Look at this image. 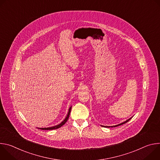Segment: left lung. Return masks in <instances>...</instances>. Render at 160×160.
Returning a JSON list of instances; mask_svg holds the SVG:
<instances>
[{"instance_id": "8db88e82", "label": "left lung", "mask_w": 160, "mask_h": 160, "mask_svg": "<svg viewBox=\"0 0 160 160\" xmlns=\"http://www.w3.org/2000/svg\"><path fill=\"white\" fill-rule=\"evenodd\" d=\"M131 118H130V119H128V120H127V121H125V122H123V123H120V124H118V125H115V126H113L114 127H118V126H119V125H123V124H124V123H127V122H128L130 120ZM104 127H108V126H104ZM112 126L111 127H113Z\"/></svg>"}]
</instances>
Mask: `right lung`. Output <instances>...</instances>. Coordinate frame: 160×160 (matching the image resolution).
<instances>
[{
    "label": "right lung",
    "mask_w": 160,
    "mask_h": 160,
    "mask_svg": "<svg viewBox=\"0 0 160 160\" xmlns=\"http://www.w3.org/2000/svg\"><path fill=\"white\" fill-rule=\"evenodd\" d=\"M71 109H72V107H70V109H69V111H68V115H67V116H66V118L60 123V124H59V125H56V126H54V127H48V128H40V129H41V130H54V129H57V128H60L61 126H62L66 122H67V120H68V119L69 118V117H70V111H71Z\"/></svg>",
    "instance_id": "obj_1"
}]
</instances>
